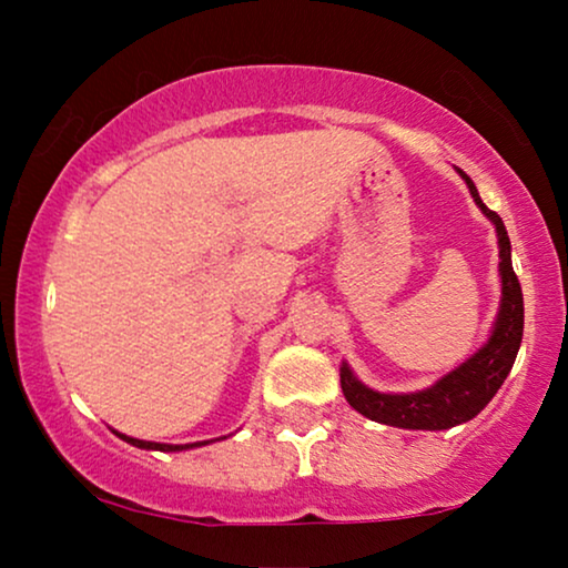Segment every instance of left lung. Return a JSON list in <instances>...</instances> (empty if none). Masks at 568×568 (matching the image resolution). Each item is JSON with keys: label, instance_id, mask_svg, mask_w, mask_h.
Here are the masks:
<instances>
[{"label": "left lung", "instance_id": "8db88e82", "mask_svg": "<svg viewBox=\"0 0 568 568\" xmlns=\"http://www.w3.org/2000/svg\"><path fill=\"white\" fill-rule=\"evenodd\" d=\"M468 183L470 196L480 212L494 222L496 237H499V276H501V302L499 315L491 328V336L478 348L470 359L455 367L449 375L437 379L432 387L416 393H379L372 390L356 379L348 364H341V390H344L348 406L359 410L362 416L377 424L398 426V429H453L457 424L470 422L488 406L496 390L511 372L517 359L519 344H523L525 328V305L523 286L511 268V245L501 216L491 212L478 196V189L463 170H457Z\"/></svg>", "mask_w": 568, "mask_h": 568}]
</instances>
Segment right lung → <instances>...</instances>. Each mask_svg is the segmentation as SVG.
I'll return each mask as SVG.
<instances>
[{"label":"right lung","instance_id":"add662e5","mask_svg":"<svg viewBox=\"0 0 568 568\" xmlns=\"http://www.w3.org/2000/svg\"><path fill=\"white\" fill-rule=\"evenodd\" d=\"M115 437H121L123 442H129V445H134L139 449H160V453H181V449H191V447H201V445H209V442H193V445H160V442H144V439H134V437H126V434L115 432Z\"/></svg>","mask_w":568,"mask_h":568}]
</instances>
